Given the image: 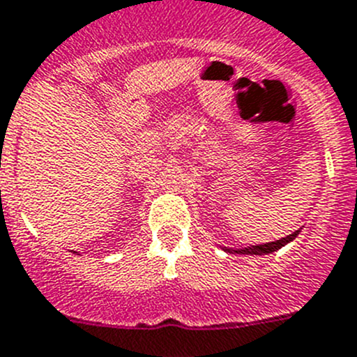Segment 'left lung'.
<instances>
[{
  "label": "left lung",
  "mask_w": 357,
  "mask_h": 357,
  "mask_svg": "<svg viewBox=\"0 0 357 357\" xmlns=\"http://www.w3.org/2000/svg\"><path fill=\"white\" fill-rule=\"evenodd\" d=\"M297 234H299V230L294 231L292 235H287V237L280 238V241H274V243L260 244V246H251V248H246V250L237 251V253H244V255H267V253H273V251L280 250V248L285 246L287 243H290V241H294V238L297 237Z\"/></svg>",
  "instance_id": "left-lung-1"
}]
</instances>
